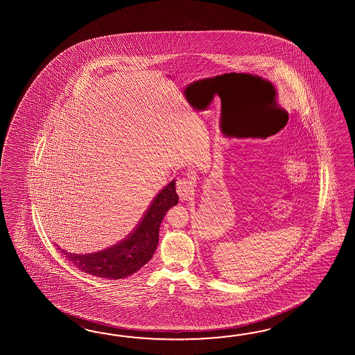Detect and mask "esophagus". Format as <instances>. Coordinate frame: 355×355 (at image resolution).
Wrapping results in <instances>:
<instances>
[{"instance_id": "34e87169", "label": "esophagus", "mask_w": 355, "mask_h": 355, "mask_svg": "<svg viewBox=\"0 0 355 355\" xmlns=\"http://www.w3.org/2000/svg\"><path fill=\"white\" fill-rule=\"evenodd\" d=\"M176 191L182 200H189L194 196V182L190 179L181 178L176 182Z\"/></svg>"}]
</instances>
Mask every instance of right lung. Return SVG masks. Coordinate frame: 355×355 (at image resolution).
Returning a JSON list of instances; mask_svg holds the SVG:
<instances>
[{
	"label": "right lung",
	"mask_w": 355,
	"mask_h": 355,
	"mask_svg": "<svg viewBox=\"0 0 355 355\" xmlns=\"http://www.w3.org/2000/svg\"><path fill=\"white\" fill-rule=\"evenodd\" d=\"M178 203L175 180L170 181L153 198L135 231L119 243L92 254H72L60 249V252L83 272L105 279H123L151 260L159 243L161 222L167 211Z\"/></svg>",
	"instance_id": "add662e5"
}]
</instances>
